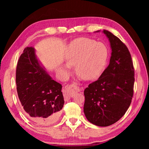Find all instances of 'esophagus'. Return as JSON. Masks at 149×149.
Masks as SVG:
<instances>
[{"label":"esophagus","mask_w":149,"mask_h":149,"mask_svg":"<svg viewBox=\"0 0 149 149\" xmlns=\"http://www.w3.org/2000/svg\"><path fill=\"white\" fill-rule=\"evenodd\" d=\"M83 87L78 86L76 84H73L70 85L69 86L65 87L64 90V96L65 99H69L72 97L73 93L74 92H79L82 91Z\"/></svg>","instance_id":"obj_1"}]
</instances>
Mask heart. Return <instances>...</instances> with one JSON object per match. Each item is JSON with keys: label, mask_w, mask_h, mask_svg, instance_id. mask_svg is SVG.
Here are the masks:
<instances>
[{"label": "heart", "mask_w": 149, "mask_h": 149, "mask_svg": "<svg viewBox=\"0 0 149 149\" xmlns=\"http://www.w3.org/2000/svg\"><path fill=\"white\" fill-rule=\"evenodd\" d=\"M108 58V50L104 45L88 38H78L70 42L65 54L66 65L59 69L65 74L69 66H74L76 74L85 80L97 78L102 74Z\"/></svg>", "instance_id": "heart-1"}]
</instances>
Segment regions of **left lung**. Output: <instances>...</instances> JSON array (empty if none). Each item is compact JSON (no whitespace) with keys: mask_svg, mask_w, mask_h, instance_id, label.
<instances>
[{"mask_svg":"<svg viewBox=\"0 0 149 149\" xmlns=\"http://www.w3.org/2000/svg\"><path fill=\"white\" fill-rule=\"evenodd\" d=\"M103 33L109 39L112 49L110 64L99 79L85 89L84 111L89 122L107 127L118 122L130 107L135 72L126 45L107 30Z\"/></svg>","mask_w":149,"mask_h":149,"instance_id":"8db88e82","label":"left lung"}]
</instances>
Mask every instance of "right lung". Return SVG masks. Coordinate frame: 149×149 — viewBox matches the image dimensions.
Listing matches in <instances>:
<instances>
[{
	"label": "right lung",
	"instance_id": "add662e5",
	"mask_svg": "<svg viewBox=\"0 0 149 149\" xmlns=\"http://www.w3.org/2000/svg\"><path fill=\"white\" fill-rule=\"evenodd\" d=\"M16 82L20 102L30 120L41 125L58 120L64 104L62 85L40 65L33 47L25 48L19 56Z\"/></svg>",
	"mask_w": 149,
	"mask_h": 149
}]
</instances>
